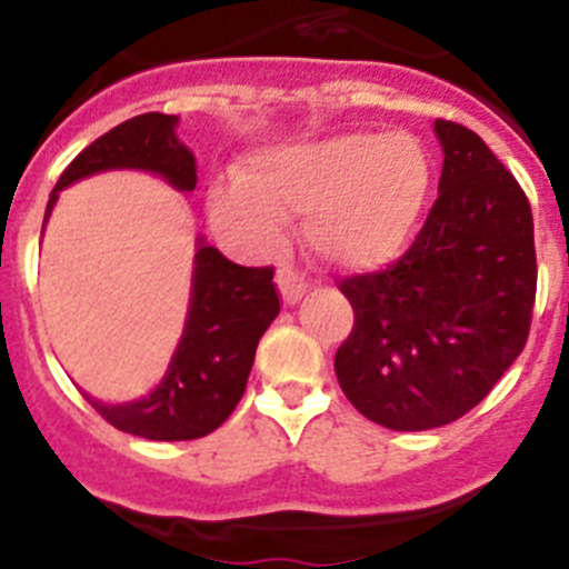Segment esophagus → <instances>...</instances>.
Returning a JSON list of instances; mask_svg holds the SVG:
<instances>
[{
  "label": "esophagus",
  "mask_w": 569,
  "mask_h": 569,
  "mask_svg": "<svg viewBox=\"0 0 569 569\" xmlns=\"http://www.w3.org/2000/svg\"><path fill=\"white\" fill-rule=\"evenodd\" d=\"M276 284H279L284 305H296V301H299L307 290L305 276H301L299 270L288 268V264H281V268L276 270Z\"/></svg>",
  "instance_id": "34e87169"
}]
</instances>
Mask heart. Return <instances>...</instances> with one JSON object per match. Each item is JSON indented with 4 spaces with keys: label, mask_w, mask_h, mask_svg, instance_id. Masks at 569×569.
Returning a JSON list of instances; mask_svg holds the SVG:
<instances>
[{
    "label": "heart",
    "mask_w": 569,
    "mask_h": 569,
    "mask_svg": "<svg viewBox=\"0 0 569 569\" xmlns=\"http://www.w3.org/2000/svg\"><path fill=\"white\" fill-rule=\"evenodd\" d=\"M429 191V160L403 132H343L250 154L242 174L213 182L211 222L250 253L270 250L288 217L325 264L369 270L403 248Z\"/></svg>",
    "instance_id": "heart-1"
}]
</instances>
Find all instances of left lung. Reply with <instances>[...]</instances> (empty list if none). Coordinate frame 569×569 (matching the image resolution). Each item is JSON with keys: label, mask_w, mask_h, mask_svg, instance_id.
<instances>
[{"label": "left lung", "mask_w": 569, "mask_h": 569, "mask_svg": "<svg viewBox=\"0 0 569 569\" xmlns=\"http://www.w3.org/2000/svg\"><path fill=\"white\" fill-rule=\"evenodd\" d=\"M440 194L403 257L341 279L356 325L336 352L349 403L372 423L426 431L486 398L528 343L533 213L477 132L437 118Z\"/></svg>", "instance_id": "8db88e82"}]
</instances>
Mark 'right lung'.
<instances>
[{
  "mask_svg": "<svg viewBox=\"0 0 569 569\" xmlns=\"http://www.w3.org/2000/svg\"><path fill=\"white\" fill-rule=\"evenodd\" d=\"M177 114L146 112L92 140L56 182L44 220L70 182L107 169L163 174L180 191H194V154L177 140ZM279 316L273 268H242L217 248L194 257L191 307L180 347L160 387L132 403H101L83 395L114 429L146 440H197L226 423L244 395L257 343Z\"/></svg>",
  "mask_w": 569,
  "mask_h": 569,
  "instance_id": "1",
  "label": "right lung"
}]
</instances>
